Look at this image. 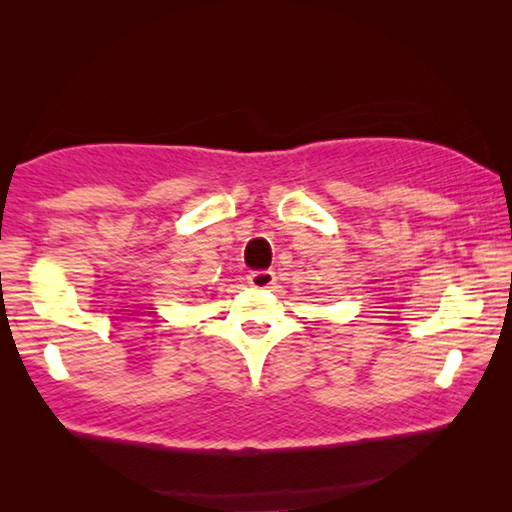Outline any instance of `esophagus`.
Wrapping results in <instances>:
<instances>
[{
  "label": "esophagus",
  "mask_w": 512,
  "mask_h": 512,
  "mask_svg": "<svg viewBox=\"0 0 512 512\" xmlns=\"http://www.w3.org/2000/svg\"><path fill=\"white\" fill-rule=\"evenodd\" d=\"M247 282L254 286V289H270V286L277 282V277L272 270H254V272H249Z\"/></svg>",
  "instance_id": "34e87169"
}]
</instances>
